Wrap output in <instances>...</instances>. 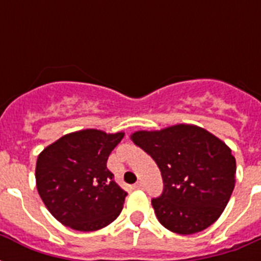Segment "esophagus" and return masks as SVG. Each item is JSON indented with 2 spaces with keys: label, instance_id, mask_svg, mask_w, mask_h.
<instances>
[{
  "label": "esophagus",
  "instance_id": "esophagus-1",
  "mask_svg": "<svg viewBox=\"0 0 261 261\" xmlns=\"http://www.w3.org/2000/svg\"><path fill=\"white\" fill-rule=\"evenodd\" d=\"M134 188L135 190H142L143 188V182L142 181H138L137 184H134Z\"/></svg>",
  "mask_w": 261,
  "mask_h": 261
}]
</instances>
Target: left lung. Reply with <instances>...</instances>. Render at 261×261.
Returning a JSON list of instances; mask_svg holds the SVG:
<instances>
[{
	"label": "left lung",
	"instance_id": "1",
	"mask_svg": "<svg viewBox=\"0 0 261 261\" xmlns=\"http://www.w3.org/2000/svg\"><path fill=\"white\" fill-rule=\"evenodd\" d=\"M130 138L161 171L164 191L151 206L164 227L194 234L221 217L236 184V159L226 143L194 124L135 131Z\"/></svg>",
	"mask_w": 261,
	"mask_h": 261
}]
</instances>
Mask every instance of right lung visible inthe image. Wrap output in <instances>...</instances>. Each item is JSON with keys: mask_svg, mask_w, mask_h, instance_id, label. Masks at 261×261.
I'll return each instance as SVG.
<instances>
[{"mask_svg": "<svg viewBox=\"0 0 261 261\" xmlns=\"http://www.w3.org/2000/svg\"><path fill=\"white\" fill-rule=\"evenodd\" d=\"M124 133L75 131L38 155L36 188L55 219L74 230H98L114 222L127 192L115 182L107 160Z\"/></svg>", "mask_w": 261, "mask_h": 261, "instance_id": "add662e5", "label": "right lung"}]
</instances>
